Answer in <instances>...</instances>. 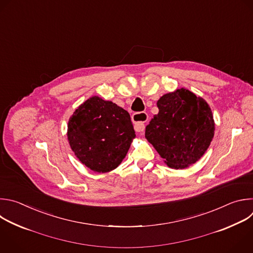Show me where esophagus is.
I'll return each mask as SVG.
<instances>
[{
    "label": "esophagus",
    "mask_w": 253,
    "mask_h": 253,
    "mask_svg": "<svg viewBox=\"0 0 253 253\" xmlns=\"http://www.w3.org/2000/svg\"><path fill=\"white\" fill-rule=\"evenodd\" d=\"M131 120L133 122L134 130L137 132H140V131H143L145 128V123L148 120V116L146 113H143V112L135 113L132 115Z\"/></svg>",
    "instance_id": "34e87169"
}]
</instances>
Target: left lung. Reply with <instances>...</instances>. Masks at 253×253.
Segmentation results:
<instances>
[{"mask_svg": "<svg viewBox=\"0 0 253 253\" xmlns=\"http://www.w3.org/2000/svg\"><path fill=\"white\" fill-rule=\"evenodd\" d=\"M159 114L145 127V138L171 169H185L205 155L214 135L211 110L186 88L164 94Z\"/></svg>", "mask_w": 253, "mask_h": 253, "instance_id": "left-lung-1", "label": "left lung"}]
</instances>
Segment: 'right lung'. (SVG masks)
<instances>
[{
    "label": "right lung",
    "mask_w": 253,
    "mask_h": 253,
    "mask_svg": "<svg viewBox=\"0 0 253 253\" xmlns=\"http://www.w3.org/2000/svg\"><path fill=\"white\" fill-rule=\"evenodd\" d=\"M135 137L129 114L98 96H91L70 118L71 148L86 168L96 172L117 169Z\"/></svg>",
    "instance_id": "1"
}]
</instances>
